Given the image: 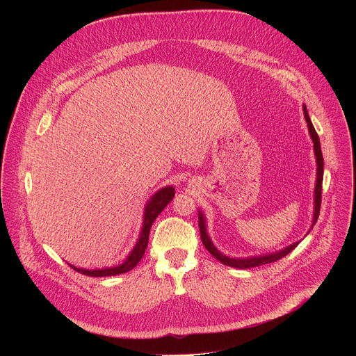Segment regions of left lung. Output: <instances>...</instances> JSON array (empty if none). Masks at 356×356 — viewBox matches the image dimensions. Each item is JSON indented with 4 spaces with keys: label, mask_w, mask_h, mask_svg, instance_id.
I'll use <instances>...</instances> for the list:
<instances>
[{
    "label": "left lung",
    "mask_w": 356,
    "mask_h": 356,
    "mask_svg": "<svg viewBox=\"0 0 356 356\" xmlns=\"http://www.w3.org/2000/svg\"><path fill=\"white\" fill-rule=\"evenodd\" d=\"M302 111H304V118H306V122H307V127H309L310 136H312L313 143H314V154H316V161H317V180H316V187H314V217H313V224H312V228H313L314 224L317 222V218H318V214H320V207H321L324 159H323V152H321L318 135H317V132H316V129L313 127V122H312V120L309 117L306 106H302ZM198 228H200V234H201V241H202V243H204L206 249L211 253V255L217 261H220L221 264H224L227 266L238 268V269H249V268H257V266H261V265L276 262V261L284 258L286 255H289V253L300 243V241L294 242V243L286 246L282 250H277L275 253H269V255H261V257H253V258H229V257H225L224 253H221L214 246V243L211 242V239H210V236L207 234V225H206L204 214H202L200 210H198Z\"/></svg>",
    "instance_id": "left-lung-1"
}]
</instances>
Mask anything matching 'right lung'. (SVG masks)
I'll use <instances>...</instances> for the list:
<instances>
[{
    "label": "right lung",
    "mask_w": 356,
    "mask_h": 356,
    "mask_svg": "<svg viewBox=\"0 0 356 356\" xmlns=\"http://www.w3.org/2000/svg\"><path fill=\"white\" fill-rule=\"evenodd\" d=\"M175 197V188L173 186H166L163 188H161L159 191H156L154 195L150 197V200L147 201V204L145 207V213H143V224H142V229L138 238L136 245L134 246V249L131 250L129 255L127 257V259L117 266L113 268H103V269H81V268H76L73 265L69 264L70 268H73L76 272L86 275V276H91V277H104V276H115V275H121V273H127L129 270H132L139 261L142 259L143 253L146 250L147 242H149V232H150V227L154 224V221L156 220V217L163 211V209L169 204V202L173 200Z\"/></svg>",
    "instance_id": "obj_1"
}]
</instances>
